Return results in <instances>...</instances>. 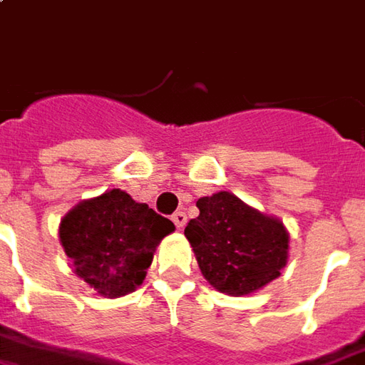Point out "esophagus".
<instances>
[{"label": "esophagus", "instance_id": "esophagus-1", "mask_svg": "<svg viewBox=\"0 0 365 365\" xmlns=\"http://www.w3.org/2000/svg\"><path fill=\"white\" fill-rule=\"evenodd\" d=\"M173 222L177 225V229H182V227L187 225V215L182 211H177L173 215Z\"/></svg>", "mask_w": 365, "mask_h": 365}]
</instances>
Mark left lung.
Here are the masks:
<instances>
[{
  "instance_id": "8db88e82",
  "label": "left lung",
  "mask_w": 365,
  "mask_h": 365,
  "mask_svg": "<svg viewBox=\"0 0 365 365\" xmlns=\"http://www.w3.org/2000/svg\"><path fill=\"white\" fill-rule=\"evenodd\" d=\"M197 207L199 217L188 221L185 235L215 289L241 297L279 277L289 255V233L279 219L227 190L202 197Z\"/></svg>"
}]
</instances>
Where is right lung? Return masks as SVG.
<instances>
[{"mask_svg": "<svg viewBox=\"0 0 365 365\" xmlns=\"http://www.w3.org/2000/svg\"><path fill=\"white\" fill-rule=\"evenodd\" d=\"M173 221L112 188L78 202L60 222V243L72 259L74 273L102 297H122L146 277L154 251Z\"/></svg>", "mask_w": 365, "mask_h": 365, "instance_id": "right-lung-1", "label": "right lung"}]
</instances>
